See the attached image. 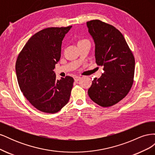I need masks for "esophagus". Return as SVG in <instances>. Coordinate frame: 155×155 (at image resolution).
<instances>
[{"instance_id":"esophagus-1","label":"esophagus","mask_w":155,"mask_h":155,"mask_svg":"<svg viewBox=\"0 0 155 155\" xmlns=\"http://www.w3.org/2000/svg\"><path fill=\"white\" fill-rule=\"evenodd\" d=\"M74 81L77 82V81L80 80V79H81V77H79V76H75V77L74 78Z\"/></svg>"}]
</instances>
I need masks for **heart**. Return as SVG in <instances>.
Returning <instances> with one entry per match:
<instances>
[{
    "mask_svg": "<svg viewBox=\"0 0 155 155\" xmlns=\"http://www.w3.org/2000/svg\"><path fill=\"white\" fill-rule=\"evenodd\" d=\"M86 41H88L87 39H80L79 40L78 42V44H80V43H84V42H86Z\"/></svg>",
    "mask_w": 155,
    "mask_h": 155,
    "instance_id": "obj_1",
    "label": "heart"
}]
</instances>
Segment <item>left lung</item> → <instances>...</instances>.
<instances>
[{
	"instance_id": "1",
	"label": "left lung",
	"mask_w": 155,
	"mask_h": 155,
	"mask_svg": "<svg viewBox=\"0 0 155 155\" xmlns=\"http://www.w3.org/2000/svg\"><path fill=\"white\" fill-rule=\"evenodd\" d=\"M86 24L94 42L96 63L104 70L100 78L94 79L88 94L97 105L110 107L124 98L133 85L134 58L115 27L100 20Z\"/></svg>"
}]
</instances>
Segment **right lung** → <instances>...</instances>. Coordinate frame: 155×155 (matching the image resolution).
<instances>
[{
  "instance_id": "right-lung-1",
  "label": "right lung",
  "mask_w": 155,
  "mask_h": 155,
  "mask_svg": "<svg viewBox=\"0 0 155 155\" xmlns=\"http://www.w3.org/2000/svg\"><path fill=\"white\" fill-rule=\"evenodd\" d=\"M72 26L48 28L31 36L18 55L15 71L21 92L30 104L55 113L70 100L74 79L58 80L54 71L61 58L62 41Z\"/></svg>"
}]
</instances>
